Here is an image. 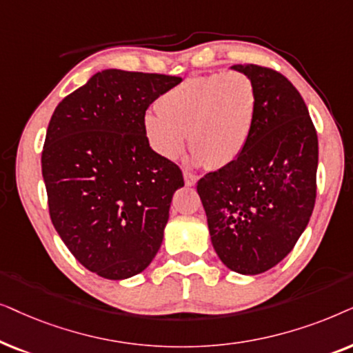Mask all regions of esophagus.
I'll return each mask as SVG.
<instances>
[{
	"instance_id": "1",
	"label": "esophagus",
	"mask_w": 353,
	"mask_h": 353,
	"mask_svg": "<svg viewBox=\"0 0 353 353\" xmlns=\"http://www.w3.org/2000/svg\"><path fill=\"white\" fill-rule=\"evenodd\" d=\"M184 181H185L187 187H194L196 184V181H199V177H196L194 172L184 171Z\"/></svg>"
}]
</instances>
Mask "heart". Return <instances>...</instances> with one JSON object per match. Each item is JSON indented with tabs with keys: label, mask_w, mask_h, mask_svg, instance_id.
Listing matches in <instances>:
<instances>
[{
	"label": "heart",
	"mask_w": 353,
	"mask_h": 353,
	"mask_svg": "<svg viewBox=\"0 0 353 353\" xmlns=\"http://www.w3.org/2000/svg\"><path fill=\"white\" fill-rule=\"evenodd\" d=\"M256 106V85L245 72L195 75L159 98L158 110L145 114L143 128L150 145L161 157H179L189 134L196 161L221 169L247 148Z\"/></svg>",
	"instance_id": "1"
}]
</instances>
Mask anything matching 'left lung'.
<instances>
[{"label":"left lung","mask_w":353,"mask_h":353,"mask_svg":"<svg viewBox=\"0 0 353 353\" xmlns=\"http://www.w3.org/2000/svg\"><path fill=\"white\" fill-rule=\"evenodd\" d=\"M258 106L250 142L236 161L196 184L216 253L229 270L260 274L292 250L316 200L318 135L302 95L278 70L236 64Z\"/></svg>","instance_id":"obj_1"}]
</instances>
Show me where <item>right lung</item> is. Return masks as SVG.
Here are the masks:
<instances>
[{"label": "right lung", "mask_w": 353, "mask_h": 353, "mask_svg": "<svg viewBox=\"0 0 353 353\" xmlns=\"http://www.w3.org/2000/svg\"><path fill=\"white\" fill-rule=\"evenodd\" d=\"M176 75L106 69L56 106L41 174L56 232L106 279L142 272L163 242L181 168L153 152L143 117Z\"/></svg>", "instance_id": "right-lung-1"}]
</instances>
